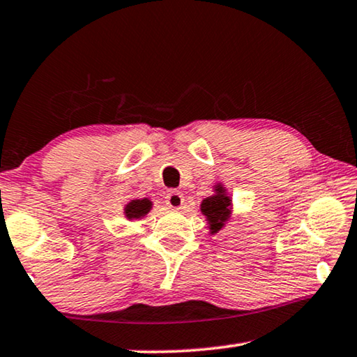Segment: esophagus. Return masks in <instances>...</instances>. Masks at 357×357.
<instances>
[{
    "label": "esophagus",
    "mask_w": 357,
    "mask_h": 357,
    "mask_svg": "<svg viewBox=\"0 0 357 357\" xmlns=\"http://www.w3.org/2000/svg\"><path fill=\"white\" fill-rule=\"evenodd\" d=\"M165 203H167L168 208L179 209L184 204V195L178 190H170L165 197Z\"/></svg>",
    "instance_id": "1"
}]
</instances>
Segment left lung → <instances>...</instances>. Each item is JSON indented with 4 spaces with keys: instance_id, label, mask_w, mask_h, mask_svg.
<instances>
[{
    "instance_id": "left-lung-1",
    "label": "left lung",
    "mask_w": 357,
    "mask_h": 357,
    "mask_svg": "<svg viewBox=\"0 0 357 357\" xmlns=\"http://www.w3.org/2000/svg\"><path fill=\"white\" fill-rule=\"evenodd\" d=\"M215 192V195L204 198L202 203V213L206 215L211 234L219 231L231 214V200L227 197L225 189L220 184H217Z\"/></svg>"
}]
</instances>
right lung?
<instances>
[{
	"instance_id": "obj_1",
	"label": "right lung",
	"mask_w": 357,
	"mask_h": 357,
	"mask_svg": "<svg viewBox=\"0 0 357 357\" xmlns=\"http://www.w3.org/2000/svg\"><path fill=\"white\" fill-rule=\"evenodd\" d=\"M153 204L148 200V198H143V200H132L128 206L124 209V214L128 219H140V217L146 215Z\"/></svg>"
}]
</instances>
